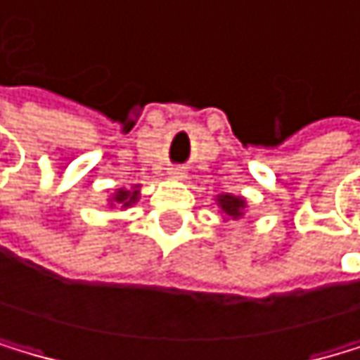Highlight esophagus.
<instances>
[{
	"label": "esophagus",
	"mask_w": 360,
	"mask_h": 360,
	"mask_svg": "<svg viewBox=\"0 0 360 360\" xmlns=\"http://www.w3.org/2000/svg\"><path fill=\"white\" fill-rule=\"evenodd\" d=\"M170 176H174V179H184V176H186V170L181 168V165H174V168H170Z\"/></svg>",
	"instance_id": "obj_1"
}]
</instances>
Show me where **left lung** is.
<instances>
[{
	"instance_id": "left-lung-1",
	"label": "left lung",
	"mask_w": 360,
	"mask_h": 360,
	"mask_svg": "<svg viewBox=\"0 0 360 360\" xmlns=\"http://www.w3.org/2000/svg\"><path fill=\"white\" fill-rule=\"evenodd\" d=\"M219 205L221 210L226 212V217L230 219H239L243 214V207H245V201L241 197H234V195H221L219 197Z\"/></svg>"
}]
</instances>
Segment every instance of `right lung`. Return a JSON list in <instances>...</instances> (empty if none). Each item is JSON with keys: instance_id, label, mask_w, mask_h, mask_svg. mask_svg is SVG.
<instances>
[{"instance_id": "1", "label": "right lung", "mask_w": 360, "mask_h": 360, "mask_svg": "<svg viewBox=\"0 0 360 360\" xmlns=\"http://www.w3.org/2000/svg\"><path fill=\"white\" fill-rule=\"evenodd\" d=\"M136 199H139V190H117V195H115V201L121 205V207H128L132 205Z\"/></svg>"}]
</instances>
